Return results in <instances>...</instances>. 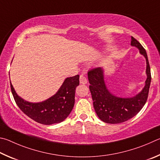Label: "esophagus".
I'll return each instance as SVG.
<instances>
[{
  "label": "esophagus",
  "mask_w": 160,
  "mask_h": 160,
  "mask_svg": "<svg viewBox=\"0 0 160 160\" xmlns=\"http://www.w3.org/2000/svg\"><path fill=\"white\" fill-rule=\"evenodd\" d=\"M79 82L80 83H82V84H86V83H87V79H86V78L84 76L81 75L79 78Z\"/></svg>",
  "instance_id": "esophagus-1"
}]
</instances>
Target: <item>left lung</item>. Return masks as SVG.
Wrapping results in <instances>:
<instances>
[{
    "mask_svg": "<svg viewBox=\"0 0 160 160\" xmlns=\"http://www.w3.org/2000/svg\"><path fill=\"white\" fill-rule=\"evenodd\" d=\"M131 46L136 47L146 61L147 78L142 90L132 97L117 96L109 91L105 81V69L97 67L88 72V78L93 107L100 120L108 124H119L136 116L147 101L151 82L148 55L141 44L131 36Z\"/></svg>",
    "mask_w": 160,
    "mask_h": 160,
    "instance_id": "left-lung-1",
    "label": "left lung"
}]
</instances>
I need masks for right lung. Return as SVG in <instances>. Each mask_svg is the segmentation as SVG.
<instances>
[{"instance_id":"obj_1","label":"right lung","mask_w":160,"mask_h":160,"mask_svg":"<svg viewBox=\"0 0 160 160\" xmlns=\"http://www.w3.org/2000/svg\"><path fill=\"white\" fill-rule=\"evenodd\" d=\"M79 85V75L67 77L58 91L49 98L32 102L19 96L10 82L11 91L19 109L31 119L42 124L50 125L63 122L74 105L76 88Z\"/></svg>"}]
</instances>
